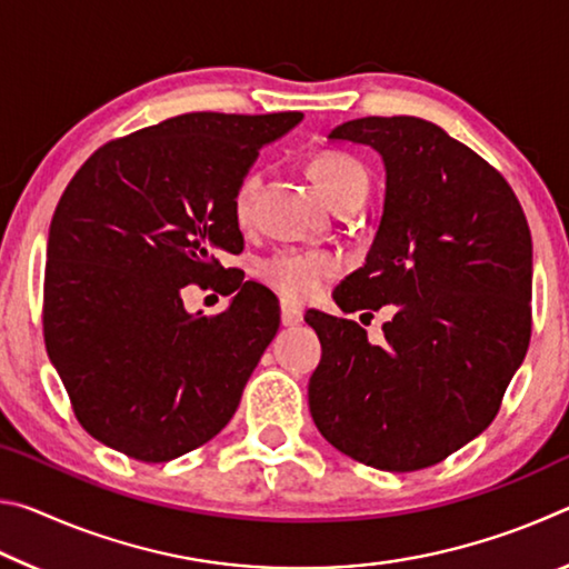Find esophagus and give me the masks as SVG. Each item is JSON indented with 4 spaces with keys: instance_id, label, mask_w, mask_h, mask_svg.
Listing matches in <instances>:
<instances>
[{
    "instance_id": "obj_1",
    "label": "esophagus",
    "mask_w": 569,
    "mask_h": 569,
    "mask_svg": "<svg viewBox=\"0 0 569 569\" xmlns=\"http://www.w3.org/2000/svg\"><path fill=\"white\" fill-rule=\"evenodd\" d=\"M301 319H303L301 303L288 301V298H283V301H281V321H283V326H296V323H301Z\"/></svg>"
}]
</instances>
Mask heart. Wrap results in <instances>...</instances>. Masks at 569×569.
Returning a JSON list of instances; mask_svg holds the SVG:
<instances>
[{"label":"heart","instance_id":"b5f03b06","mask_svg":"<svg viewBox=\"0 0 569 569\" xmlns=\"http://www.w3.org/2000/svg\"><path fill=\"white\" fill-rule=\"evenodd\" d=\"M311 176L319 182V188L329 203L333 206L336 200L343 198L346 192L366 190L363 168L349 156L341 152H323L316 156L311 162ZM261 188V176L250 172V176L240 182L236 192V218L240 223H248L253 216V203ZM339 258L329 250H313V248H281L276 253L261 258L256 263V276L273 286L276 291L291 298H308L321 291V286L329 281L331 276L339 273Z\"/></svg>","mask_w":569,"mask_h":569}]
</instances>
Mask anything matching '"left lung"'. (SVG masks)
Returning <instances> with one entry per match:
<instances>
[{
	"mask_svg": "<svg viewBox=\"0 0 569 569\" xmlns=\"http://www.w3.org/2000/svg\"><path fill=\"white\" fill-rule=\"evenodd\" d=\"M329 140L377 150L383 213L366 263L333 291L343 313L391 306L381 346L308 311L321 363L308 409L323 439L381 471H417L485 431L532 333V238L507 180L439 124L361 118Z\"/></svg>",
	"mask_w": 569,
	"mask_h": 569,
	"instance_id": "1",
	"label": "left lung"
}]
</instances>
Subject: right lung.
<instances>
[{
	"mask_svg": "<svg viewBox=\"0 0 569 569\" xmlns=\"http://www.w3.org/2000/svg\"><path fill=\"white\" fill-rule=\"evenodd\" d=\"M303 112H188L112 140L54 210L44 343L88 435L140 461L213 439L281 323L278 298L246 281L223 313H188L180 291L240 253L236 192L258 150ZM238 286L230 288L233 293Z\"/></svg>",
	"mask_w": 569,
	"mask_h": 569,
	"instance_id": "1",
	"label": "right lung"
}]
</instances>
